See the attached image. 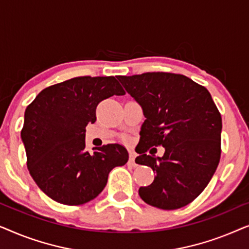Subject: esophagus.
Masks as SVG:
<instances>
[{
	"label": "esophagus",
	"instance_id": "34e87169",
	"mask_svg": "<svg viewBox=\"0 0 249 249\" xmlns=\"http://www.w3.org/2000/svg\"><path fill=\"white\" fill-rule=\"evenodd\" d=\"M135 158H136V154H135L134 152L129 153V161H128V165L129 166H132V168L137 166V164H136V163H135Z\"/></svg>",
	"mask_w": 249,
	"mask_h": 249
}]
</instances>
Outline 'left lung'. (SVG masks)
Returning <instances> with one entry per match:
<instances>
[{
    "label": "left lung",
    "mask_w": 249,
    "mask_h": 249,
    "mask_svg": "<svg viewBox=\"0 0 249 249\" xmlns=\"http://www.w3.org/2000/svg\"><path fill=\"white\" fill-rule=\"evenodd\" d=\"M118 79L141 105L145 121L136 147V163L156 173L139 188L145 203L162 210L188 205L209 185L221 156L222 119L205 87L182 74L147 72ZM162 144V158L147 156Z\"/></svg>",
    "instance_id": "1"
}]
</instances>
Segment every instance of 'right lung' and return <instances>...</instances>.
I'll return each instance as SVG.
<instances>
[{
    "instance_id": "right-lung-1",
    "label": "right lung",
    "mask_w": 249,
    "mask_h": 249,
    "mask_svg": "<svg viewBox=\"0 0 249 249\" xmlns=\"http://www.w3.org/2000/svg\"><path fill=\"white\" fill-rule=\"evenodd\" d=\"M113 95H124L114 77H76L43 89L27 107L21 130L27 168L55 202H89L107 186L111 170L128 162L122 145L85 149V128L96 121L97 104Z\"/></svg>"
}]
</instances>
